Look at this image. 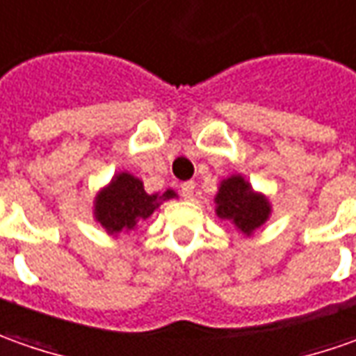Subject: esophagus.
<instances>
[{
    "label": "esophagus",
    "mask_w": 356,
    "mask_h": 356,
    "mask_svg": "<svg viewBox=\"0 0 356 356\" xmlns=\"http://www.w3.org/2000/svg\"><path fill=\"white\" fill-rule=\"evenodd\" d=\"M181 195H183V199L191 201V199H193V195H195V183H193V181L183 183V185H181Z\"/></svg>",
    "instance_id": "obj_1"
}]
</instances>
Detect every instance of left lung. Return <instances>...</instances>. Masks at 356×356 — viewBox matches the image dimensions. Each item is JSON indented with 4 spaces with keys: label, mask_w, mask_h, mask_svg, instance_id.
<instances>
[{
    "label": "left lung",
    "mask_w": 356,
    "mask_h": 356,
    "mask_svg": "<svg viewBox=\"0 0 356 356\" xmlns=\"http://www.w3.org/2000/svg\"><path fill=\"white\" fill-rule=\"evenodd\" d=\"M215 204L216 216L228 220L244 236H252L272 216L270 199L252 189L242 175H230L220 181Z\"/></svg>",
    "instance_id": "obj_1"
}]
</instances>
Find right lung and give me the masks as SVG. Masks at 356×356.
Wrapping results in <instances>:
<instances>
[{"mask_svg":"<svg viewBox=\"0 0 356 356\" xmlns=\"http://www.w3.org/2000/svg\"><path fill=\"white\" fill-rule=\"evenodd\" d=\"M169 199H177V193L167 189L165 193H145L143 181L134 177L128 171L116 173L112 181L102 187L94 197V218L100 222L108 234L118 236L129 232L140 220L154 215L155 209Z\"/></svg>","mask_w":356,"mask_h":356,"instance_id":"1","label":"right lung"}]
</instances>
